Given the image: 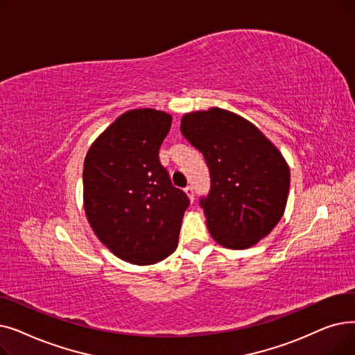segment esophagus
Masks as SVG:
<instances>
[{
	"instance_id": "1",
	"label": "esophagus",
	"mask_w": 355,
	"mask_h": 355,
	"mask_svg": "<svg viewBox=\"0 0 355 355\" xmlns=\"http://www.w3.org/2000/svg\"><path fill=\"white\" fill-rule=\"evenodd\" d=\"M184 193H186L187 194V197L190 198V202H193V200H194V190H193V187H186V189H184Z\"/></svg>"
}]
</instances>
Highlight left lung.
Instances as JSON below:
<instances>
[{
    "label": "left lung",
    "instance_id": "1",
    "mask_svg": "<svg viewBox=\"0 0 355 355\" xmlns=\"http://www.w3.org/2000/svg\"><path fill=\"white\" fill-rule=\"evenodd\" d=\"M180 129L209 166L211 186L200 205L211 238L251 248L286 210L290 169L282 152L250 120L219 107L184 114Z\"/></svg>",
    "mask_w": 355,
    "mask_h": 355
}]
</instances>
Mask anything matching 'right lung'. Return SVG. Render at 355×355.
I'll list each match as a JSON object with an SVG mask.
<instances>
[{
	"mask_svg": "<svg viewBox=\"0 0 355 355\" xmlns=\"http://www.w3.org/2000/svg\"><path fill=\"white\" fill-rule=\"evenodd\" d=\"M173 117L155 109L119 116L84 161V209L97 238L136 266L157 264L177 248L190 202L159 162Z\"/></svg>",
	"mask_w": 355,
	"mask_h": 355,
	"instance_id": "obj_1",
	"label": "right lung"
}]
</instances>
